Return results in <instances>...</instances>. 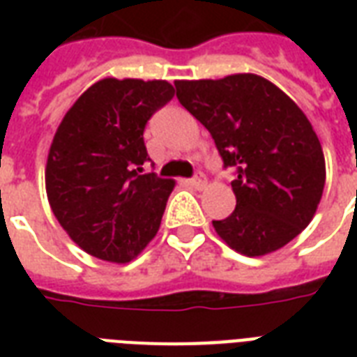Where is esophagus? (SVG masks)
Masks as SVG:
<instances>
[{
	"label": "esophagus",
	"mask_w": 357,
	"mask_h": 357,
	"mask_svg": "<svg viewBox=\"0 0 357 357\" xmlns=\"http://www.w3.org/2000/svg\"><path fill=\"white\" fill-rule=\"evenodd\" d=\"M189 183L192 185V187H195V189L202 190V189H204V187H206L207 179H206V176H204V174L198 172V174H195V176H192V178L189 179Z\"/></svg>",
	"instance_id": "esophagus-1"
}]
</instances>
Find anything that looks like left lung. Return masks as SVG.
<instances>
[{"instance_id": "obj_1", "label": "left lung", "mask_w": 357, "mask_h": 357, "mask_svg": "<svg viewBox=\"0 0 357 357\" xmlns=\"http://www.w3.org/2000/svg\"><path fill=\"white\" fill-rule=\"evenodd\" d=\"M179 103L211 133L224 168H235V211L213 228L248 257L271 254L311 222L326 167L302 109L255 74L176 81Z\"/></svg>"}]
</instances>
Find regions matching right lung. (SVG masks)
<instances>
[{
	"instance_id": "obj_1",
	"label": "right lung",
	"mask_w": 357,
	"mask_h": 357,
	"mask_svg": "<svg viewBox=\"0 0 357 357\" xmlns=\"http://www.w3.org/2000/svg\"><path fill=\"white\" fill-rule=\"evenodd\" d=\"M168 81L107 77L64 114L46 165V192L64 231L86 254L128 263L161 226L172 179L144 174L148 120L174 98Z\"/></svg>"
}]
</instances>
